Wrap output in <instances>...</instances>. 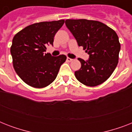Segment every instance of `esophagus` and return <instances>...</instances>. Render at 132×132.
I'll use <instances>...</instances> for the list:
<instances>
[{"instance_id":"34e87169","label":"esophagus","mask_w":132,"mask_h":132,"mask_svg":"<svg viewBox=\"0 0 132 132\" xmlns=\"http://www.w3.org/2000/svg\"><path fill=\"white\" fill-rule=\"evenodd\" d=\"M66 60H67V62H72V59H71V58H70V57H67V59H66Z\"/></svg>"}]
</instances>
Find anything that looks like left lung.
<instances>
[{
	"mask_svg": "<svg viewBox=\"0 0 132 132\" xmlns=\"http://www.w3.org/2000/svg\"><path fill=\"white\" fill-rule=\"evenodd\" d=\"M66 26L79 46L90 55L88 61L79 58L81 66L75 72L77 79L87 86L105 82L119 62L121 44L117 33L106 24L86 19H68Z\"/></svg>",
	"mask_w": 132,
	"mask_h": 132,
	"instance_id": "obj_1",
	"label": "left lung"
}]
</instances>
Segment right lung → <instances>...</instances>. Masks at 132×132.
Instances as JSON below:
<instances>
[{
    "label": "right lung",
    "mask_w": 132,
    "mask_h": 132,
    "mask_svg": "<svg viewBox=\"0 0 132 132\" xmlns=\"http://www.w3.org/2000/svg\"><path fill=\"white\" fill-rule=\"evenodd\" d=\"M64 20L41 22L26 27L15 34L11 51L15 72L24 82L36 88H45L57 77L66 57L46 53V46L53 44L55 35Z\"/></svg>",
    "instance_id": "add662e5"
}]
</instances>
